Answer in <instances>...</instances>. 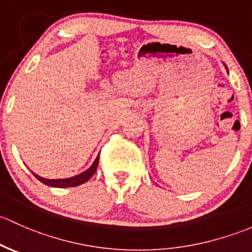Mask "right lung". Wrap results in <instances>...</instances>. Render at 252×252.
<instances>
[{
    "instance_id": "1",
    "label": "right lung",
    "mask_w": 252,
    "mask_h": 252,
    "mask_svg": "<svg viewBox=\"0 0 252 252\" xmlns=\"http://www.w3.org/2000/svg\"><path fill=\"white\" fill-rule=\"evenodd\" d=\"M98 162H99V154H98V157L95 158V160H94V161H93V164L91 165L86 171H84V172L79 173V175H76V176H72V177H69V178H58V180H48V178H43V177H41V176L36 175V173H33L32 171H31V172H32V175L35 176V177L37 178V180L40 181V182H42L43 184H46V186L54 187V188H69V187L81 186V184H84L85 182H87V181L90 180V178L92 177L93 175H94L95 170H97Z\"/></svg>"
}]
</instances>
